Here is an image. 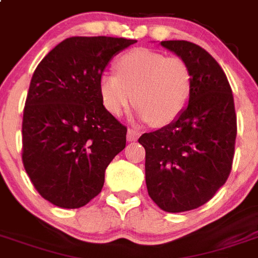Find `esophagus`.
Wrapping results in <instances>:
<instances>
[{
  "mask_svg": "<svg viewBox=\"0 0 258 258\" xmlns=\"http://www.w3.org/2000/svg\"><path fill=\"white\" fill-rule=\"evenodd\" d=\"M139 136L140 131H138V130L128 128V131H127V140H128V142H135V140H138Z\"/></svg>",
  "mask_w": 258,
  "mask_h": 258,
  "instance_id": "34e87169",
  "label": "esophagus"
}]
</instances>
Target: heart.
<instances>
[{
  "label": "heart",
  "instance_id": "b5f03b06",
  "mask_svg": "<svg viewBox=\"0 0 258 258\" xmlns=\"http://www.w3.org/2000/svg\"><path fill=\"white\" fill-rule=\"evenodd\" d=\"M115 72L102 73L98 81L101 101L111 115L120 116L134 101L142 122L162 127L174 122L187 106L191 72L179 57L134 48L116 59Z\"/></svg>",
  "mask_w": 258,
  "mask_h": 258
}]
</instances>
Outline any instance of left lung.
<instances>
[{"label":"left lung","instance_id":"8db88e82","mask_svg":"<svg viewBox=\"0 0 258 258\" xmlns=\"http://www.w3.org/2000/svg\"><path fill=\"white\" fill-rule=\"evenodd\" d=\"M160 44L191 72V93L182 114L143 134L149 197L166 213L198 209L226 183L232 166L236 112L226 73L206 49L186 40Z\"/></svg>","mask_w":258,"mask_h":258}]
</instances>
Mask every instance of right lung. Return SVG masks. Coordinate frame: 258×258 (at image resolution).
Returning a JSON list of instances; mask_svg holds the SVG:
<instances>
[{"mask_svg": "<svg viewBox=\"0 0 258 258\" xmlns=\"http://www.w3.org/2000/svg\"><path fill=\"white\" fill-rule=\"evenodd\" d=\"M136 43L73 36L39 62L22 122V160L32 185L62 209L85 206L102 190L105 170L125 147L127 128L105 109L98 81L110 60Z\"/></svg>", "mask_w": 258, "mask_h": 258, "instance_id": "add662e5", "label": "right lung"}]
</instances>
